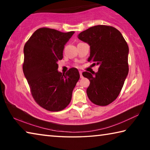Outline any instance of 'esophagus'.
I'll return each mask as SVG.
<instances>
[{
  "label": "esophagus",
  "instance_id": "obj_1",
  "mask_svg": "<svg viewBox=\"0 0 150 150\" xmlns=\"http://www.w3.org/2000/svg\"><path fill=\"white\" fill-rule=\"evenodd\" d=\"M79 74H80V77L81 78H83V75H82V71H79Z\"/></svg>",
  "mask_w": 150,
  "mask_h": 150
}]
</instances>
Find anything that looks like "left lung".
<instances>
[{"mask_svg":"<svg viewBox=\"0 0 150 150\" xmlns=\"http://www.w3.org/2000/svg\"><path fill=\"white\" fill-rule=\"evenodd\" d=\"M78 38L90 45L88 62L99 65L98 72L83 73L90 81L88 97L96 105H108L118 97L128 75V45L117 29L106 25L91 27Z\"/></svg>","mask_w":150,"mask_h":150,"instance_id":"left-lung-1","label":"left lung"}]
</instances>
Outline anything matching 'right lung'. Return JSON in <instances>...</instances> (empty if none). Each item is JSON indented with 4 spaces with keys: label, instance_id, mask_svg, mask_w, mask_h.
<instances>
[{
    "label": "right lung",
    "instance_id": "right-lung-1",
    "mask_svg": "<svg viewBox=\"0 0 150 150\" xmlns=\"http://www.w3.org/2000/svg\"><path fill=\"white\" fill-rule=\"evenodd\" d=\"M74 33L41 28L25 44L24 74L34 99L47 110L57 112L67 107L79 79L75 67L65 75L57 70V62L62 59L65 45Z\"/></svg>",
    "mask_w": 150,
    "mask_h": 150
}]
</instances>
